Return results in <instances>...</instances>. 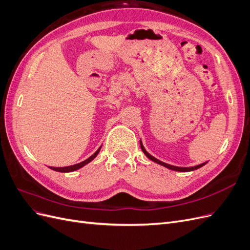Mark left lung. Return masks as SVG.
I'll list each match as a JSON object with an SVG mask.
<instances>
[{
  "instance_id": "obj_1",
  "label": "left lung",
  "mask_w": 250,
  "mask_h": 250,
  "mask_svg": "<svg viewBox=\"0 0 250 250\" xmlns=\"http://www.w3.org/2000/svg\"><path fill=\"white\" fill-rule=\"evenodd\" d=\"M140 144H141V148H142V150H143V152L145 153V155H146V156L149 158V160L153 161V162H154V163H156V164H160V165L164 166V167L168 168V169H170V170H174V171H179V172H188V171H194V170H197V169L201 168L202 166H204V165L207 164V163H203V164H200V165H198V166H195V167H187V168H185V167H176V166H172V165L166 164V163H163V162H161L160 160H157V158H155L154 156H152V155H151L150 153H148V152H147L146 149L144 148V146H143V144H142V142H141V141H140Z\"/></svg>"
}]
</instances>
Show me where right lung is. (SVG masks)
I'll return each instance as SVG.
<instances>
[{
	"label": "right lung",
	"instance_id": "right-lung-1",
	"mask_svg": "<svg viewBox=\"0 0 250 250\" xmlns=\"http://www.w3.org/2000/svg\"><path fill=\"white\" fill-rule=\"evenodd\" d=\"M101 147L102 146H100V148L98 149L96 152L92 155V156H89L87 160H85V161H83V162H81V163H79V164H76V165H73V166H69V167H62V168H56V167H50V169H52V170H54V171H57V172H63V173H65V172H73V171H76V170H78V169H80V168H82L83 166H85L86 164H88L89 162H92L94 158L98 155V153H99V151H100V149H101Z\"/></svg>",
	"mask_w": 250,
	"mask_h": 250
}]
</instances>
